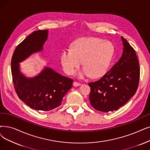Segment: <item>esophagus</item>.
<instances>
[{
	"label": "esophagus",
	"instance_id": "obj_1",
	"mask_svg": "<svg viewBox=\"0 0 150 150\" xmlns=\"http://www.w3.org/2000/svg\"><path fill=\"white\" fill-rule=\"evenodd\" d=\"M73 86H74V87H77V86H81V83H79V82H77L74 81V82H73Z\"/></svg>",
	"mask_w": 150,
	"mask_h": 150
}]
</instances>
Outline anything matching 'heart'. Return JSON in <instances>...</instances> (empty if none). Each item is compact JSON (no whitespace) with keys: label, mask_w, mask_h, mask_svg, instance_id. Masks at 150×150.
<instances>
[{"label":"heart","mask_w":150,"mask_h":150,"mask_svg":"<svg viewBox=\"0 0 150 150\" xmlns=\"http://www.w3.org/2000/svg\"><path fill=\"white\" fill-rule=\"evenodd\" d=\"M115 53L110 41L97 38H82L71 44L70 50L61 53L60 62L64 71L72 75L82 64L83 68L78 73L79 77L90 75L92 78L104 76L109 68Z\"/></svg>","instance_id":"obj_1"}]
</instances>
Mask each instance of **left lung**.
I'll list each match as a JSON object with an SVG mask.
<instances>
[{
    "instance_id": "8db88e82",
    "label": "left lung",
    "mask_w": 150,
    "mask_h": 150,
    "mask_svg": "<svg viewBox=\"0 0 150 150\" xmlns=\"http://www.w3.org/2000/svg\"><path fill=\"white\" fill-rule=\"evenodd\" d=\"M122 55L111 69L98 81L91 82L89 100L92 106L101 112L118 110L135 95L140 78L139 63L135 52L121 37Z\"/></svg>"
}]
</instances>
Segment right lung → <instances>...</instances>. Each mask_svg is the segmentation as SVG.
Returning a JSON list of instances; mask_svg holds the SVG:
<instances>
[{
  "instance_id": "obj_1",
  "label": "right lung",
  "mask_w": 150,
  "mask_h": 150,
  "mask_svg": "<svg viewBox=\"0 0 150 150\" xmlns=\"http://www.w3.org/2000/svg\"><path fill=\"white\" fill-rule=\"evenodd\" d=\"M48 33V30H38L30 34L16 47L11 62L14 87L18 97L32 109L44 111L60 106L73 82L47 67L33 77L25 76L20 71V63L43 50Z\"/></svg>"
}]
</instances>
